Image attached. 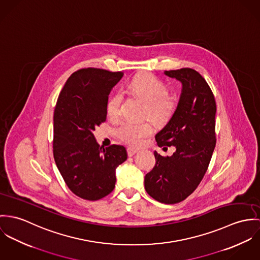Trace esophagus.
<instances>
[{"instance_id": "1", "label": "esophagus", "mask_w": 260, "mask_h": 260, "mask_svg": "<svg viewBox=\"0 0 260 260\" xmlns=\"http://www.w3.org/2000/svg\"><path fill=\"white\" fill-rule=\"evenodd\" d=\"M137 152H138V150L135 149V148H132V147H128V148H127V154H128V156H133V155H135Z\"/></svg>"}]
</instances>
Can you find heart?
<instances>
[{"label":"heart","mask_w":260,"mask_h":260,"mask_svg":"<svg viewBox=\"0 0 260 260\" xmlns=\"http://www.w3.org/2000/svg\"><path fill=\"white\" fill-rule=\"evenodd\" d=\"M133 91L139 94L146 103L145 113L154 120H164L173 113L174 102L168 96V87L149 74H141L133 79L129 84ZM121 102V93L116 92L108 103V114L117 116ZM152 125L148 121H122L117 129L116 136L124 143L131 145H139L144 139L152 134Z\"/></svg>","instance_id":"obj_1"}]
</instances>
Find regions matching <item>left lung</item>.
I'll return each mask as SVG.
<instances>
[{
	"instance_id": "left-lung-1",
	"label": "left lung",
	"mask_w": 260,
	"mask_h": 260,
	"mask_svg": "<svg viewBox=\"0 0 260 260\" xmlns=\"http://www.w3.org/2000/svg\"><path fill=\"white\" fill-rule=\"evenodd\" d=\"M165 75L182 87L173 116L155 140L158 146L173 145L175 151L167 157L153 152L156 162L145 174L144 188L155 201L173 204L190 196L206 173L215 147L216 104L197 71L184 68L166 71Z\"/></svg>"
}]
</instances>
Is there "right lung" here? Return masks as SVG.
Here are the masks:
<instances>
[{"instance_id": "1", "label": "right lung", "mask_w": 260, "mask_h": 260, "mask_svg": "<svg viewBox=\"0 0 260 260\" xmlns=\"http://www.w3.org/2000/svg\"><path fill=\"white\" fill-rule=\"evenodd\" d=\"M121 72L87 68L62 87L54 113V157L68 187L79 198L98 201L116 186V168L127 158L122 145L103 148L93 131L107 119L109 94Z\"/></svg>"}]
</instances>
